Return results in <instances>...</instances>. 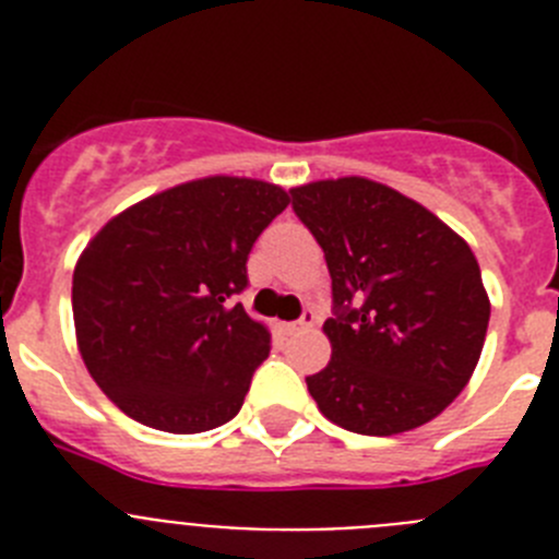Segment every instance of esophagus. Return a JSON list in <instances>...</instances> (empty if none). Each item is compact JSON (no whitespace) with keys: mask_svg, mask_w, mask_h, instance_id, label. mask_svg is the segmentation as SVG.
<instances>
[{"mask_svg":"<svg viewBox=\"0 0 559 559\" xmlns=\"http://www.w3.org/2000/svg\"><path fill=\"white\" fill-rule=\"evenodd\" d=\"M313 324H316V313L313 310H305L302 319H299V322L285 324V330H288V335H296V333H305V330H310Z\"/></svg>","mask_w":559,"mask_h":559,"instance_id":"obj_1","label":"esophagus"}]
</instances>
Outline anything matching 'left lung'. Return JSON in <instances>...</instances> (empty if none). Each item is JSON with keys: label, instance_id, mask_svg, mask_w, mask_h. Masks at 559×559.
I'll use <instances>...</instances> for the list:
<instances>
[{"label": "left lung", "instance_id": "1", "mask_svg": "<svg viewBox=\"0 0 559 559\" xmlns=\"http://www.w3.org/2000/svg\"><path fill=\"white\" fill-rule=\"evenodd\" d=\"M333 280L330 364L308 392L330 423L364 437L426 426L467 386L490 299L462 237L417 201L344 176L290 190Z\"/></svg>", "mask_w": 559, "mask_h": 559}]
</instances>
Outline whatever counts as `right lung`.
<instances>
[{
    "mask_svg": "<svg viewBox=\"0 0 559 559\" xmlns=\"http://www.w3.org/2000/svg\"><path fill=\"white\" fill-rule=\"evenodd\" d=\"M288 204L269 181L210 176L128 206L88 240L72 316L83 364L114 406L167 433L210 431L240 412L271 333L231 296Z\"/></svg>",
    "mask_w": 559,
    "mask_h": 559,
    "instance_id": "right-lung-1",
    "label": "right lung"
}]
</instances>
